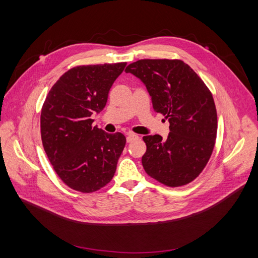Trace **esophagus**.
<instances>
[{
    "instance_id": "obj_1",
    "label": "esophagus",
    "mask_w": 258,
    "mask_h": 258,
    "mask_svg": "<svg viewBox=\"0 0 258 258\" xmlns=\"http://www.w3.org/2000/svg\"><path fill=\"white\" fill-rule=\"evenodd\" d=\"M139 139V136L138 135H135V134H128L127 136V142L128 143H131L132 141H135V140Z\"/></svg>"
}]
</instances>
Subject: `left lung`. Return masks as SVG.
Returning a JSON list of instances; mask_svg holds the SVG:
<instances>
[{
	"label": "left lung",
	"mask_w": 258,
	"mask_h": 258,
	"mask_svg": "<svg viewBox=\"0 0 258 258\" xmlns=\"http://www.w3.org/2000/svg\"><path fill=\"white\" fill-rule=\"evenodd\" d=\"M124 72L145 85L154 111L170 122L166 140L159 135L143 137L145 172L171 187L190 183L206 167L215 144L217 114L212 93L182 60L143 59Z\"/></svg>",
	"instance_id": "left-lung-1"
}]
</instances>
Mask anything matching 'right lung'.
Instances as JSON below:
<instances>
[{"instance_id": "right-lung-1", "label": "right lung", "mask_w": 258, "mask_h": 258, "mask_svg": "<svg viewBox=\"0 0 258 258\" xmlns=\"http://www.w3.org/2000/svg\"><path fill=\"white\" fill-rule=\"evenodd\" d=\"M126 64L73 68L46 97L41 113L44 150L59 177L74 190L96 191L114 176L126 138L93 127L91 115L103 110L108 91Z\"/></svg>"}]
</instances>
